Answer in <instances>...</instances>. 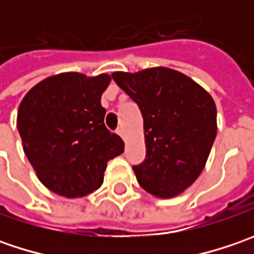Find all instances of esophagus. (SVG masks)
<instances>
[{
  "label": "esophagus",
  "mask_w": 254,
  "mask_h": 254,
  "mask_svg": "<svg viewBox=\"0 0 254 254\" xmlns=\"http://www.w3.org/2000/svg\"><path fill=\"white\" fill-rule=\"evenodd\" d=\"M117 134H119L122 138H124V137H126V131H124V128H123V127H120V128L117 130Z\"/></svg>",
  "instance_id": "34e87169"
}]
</instances>
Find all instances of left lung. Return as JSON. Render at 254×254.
<instances>
[{"mask_svg": "<svg viewBox=\"0 0 254 254\" xmlns=\"http://www.w3.org/2000/svg\"><path fill=\"white\" fill-rule=\"evenodd\" d=\"M114 82L138 104L145 160L132 170L142 190L174 198L200 175L216 138V106L209 93L170 67L114 72Z\"/></svg>", "mask_w": 254, "mask_h": 254, "instance_id": "left-lung-1", "label": "left lung"}]
</instances>
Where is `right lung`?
Masks as SVG:
<instances>
[{
	"label": "right lung",
	"instance_id": "right-lung-1",
	"mask_svg": "<svg viewBox=\"0 0 254 254\" xmlns=\"http://www.w3.org/2000/svg\"><path fill=\"white\" fill-rule=\"evenodd\" d=\"M110 74L66 72L49 76L25 94L16 127L38 180L64 198H82L102 187L109 160L124 142L104 126L102 94Z\"/></svg>",
	"mask_w": 254,
	"mask_h": 254
}]
</instances>
